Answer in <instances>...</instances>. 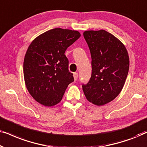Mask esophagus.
Segmentation results:
<instances>
[{
    "mask_svg": "<svg viewBox=\"0 0 147 147\" xmlns=\"http://www.w3.org/2000/svg\"><path fill=\"white\" fill-rule=\"evenodd\" d=\"M73 76H74V80H75V81H76V80H78V74L76 73V72H75V73L73 74Z\"/></svg>",
    "mask_w": 147,
    "mask_h": 147,
    "instance_id": "1",
    "label": "esophagus"
}]
</instances>
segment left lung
<instances>
[{
	"mask_svg": "<svg viewBox=\"0 0 147 147\" xmlns=\"http://www.w3.org/2000/svg\"><path fill=\"white\" fill-rule=\"evenodd\" d=\"M84 37L92 57V76L82 86L88 101L104 106L119 95L129 69V57L125 46L105 30L86 31Z\"/></svg>",
	"mask_w": 147,
	"mask_h": 147,
	"instance_id": "left-lung-1",
	"label": "left lung"
}]
</instances>
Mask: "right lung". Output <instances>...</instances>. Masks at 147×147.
Listing matches in <instances>:
<instances>
[{"label": "right lung", "mask_w": 147, "mask_h": 147, "mask_svg": "<svg viewBox=\"0 0 147 147\" xmlns=\"http://www.w3.org/2000/svg\"><path fill=\"white\" fill-rule=\"evenodd\" d=\"M80 36L78 31L55 28L29 45L24 58V80L29 94L41 105L50 107L59 103L74 82L65 52Z\"/></svg>", "instance_id": "obj_1"}]
</instances>
